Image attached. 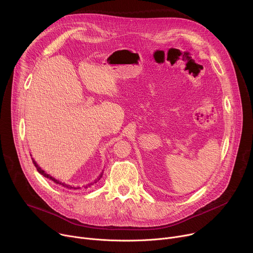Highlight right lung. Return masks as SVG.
<instances>
[{"label": "right lung", "mask_w": 253, "mask_h": 253, "mask_svg": "<svg viewBox=\"0 0 253 253\" xmlns=\"http://www.w3.org/2000/svg\"><path fill=\"white\" fill-rule=\"evenodd\" d=\"M33 163H34V165H35V167L37 168V170H38V172L40 173V174H42L43 176H45V177H47V178H49L50 180H52V181H54L56 184H59V185H62V186H64V187H66V188H68V189H78V188H80V187H74V186H71V185H68V184H66V183H62V182H60L59 180H57V179H55V178H53L51 175H49V174H47V173H45V171L44 170H42L39 166H38V164L35 162V160H33ZM102 177V174L100 175V177L98 178V180L100 179ZM97 180V181H98ZM89 185V184H88ZM88 185H86V187L85 188H87L88 187ZM92 185V184H91ZM90 186V185H89Z\"/></svg>", "instance_id": "obj_1"}]
</instances>
